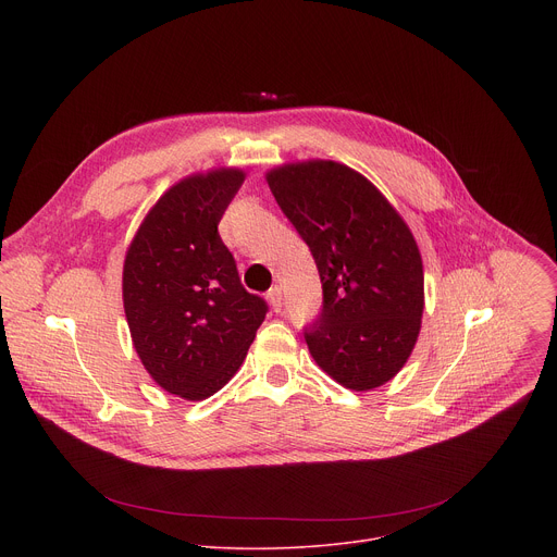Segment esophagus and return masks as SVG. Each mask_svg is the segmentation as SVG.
Wrapping results in <instances>:
<instances>
[{"instance_id":"34e87169","label":"esophagus","mask_w":557,"mask_h":557,"mask_svg":"<svg viewBox=\"0 0 557 557\" xmlns=\"http://www.w3.org/2000/svg\"><path fill=\"white\" fill-rule=\"evenodd\" d=\"M267 299H269V304H271V308H273L275 312L282 310L284 299H282V288H280V286H273V288L267 293Z\"/></svg>"}]
</instances>
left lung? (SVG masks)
Instances as JSON below:
<instances>
[{
	"instance_id": "obj_1",
	"label": "left lung",
	"mask_w": 557,
	"mask_h": 557,
	"mask_svg": "<svg viewBox=\"0 0 557 557\" xmlns=\"http://www.w3.org/2000/svg\"><path fill=\"white\" fill-rule=\"evenodd\" d=\"M267 183L320 271L324 301L304 329L312 359L363 392L399 372L423 317V262L404 218L359 172L335 161L275 168Z\"/></svg>"
}]
</instances>
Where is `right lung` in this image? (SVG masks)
Wrapping results in <instances>:
<instances>
[{
  "mask_svg": "<svg viewBox=\"0 0 557 557\" xmlns=\"http://www.w3.org/2000/svg\"><path fill=\"white\" fill-rule=\"evenodd\" d=\"M245 183L222 168L194 174L149 209L123 264V306L151 379L187 401L215 394L243 366L267 317L218 233Z\"/></svg>",
  "mask_w": 557,
  "mask_h": 557,
  "instance_id": "right-lung-1",
  "label": "right lung"
}]
</instances>
